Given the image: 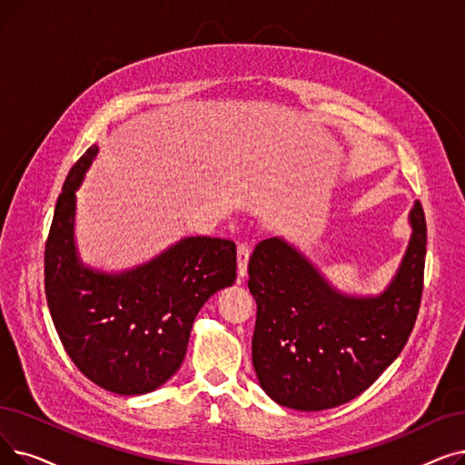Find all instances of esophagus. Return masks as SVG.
Instances as JSON below:
<instances>
[{
  "label": "esophagus",
  "instance_id": "34e87169",
  "mask_svg": "<svg viewBox=\"0 0 465 465\" xmlns=\"http://www.w3.org/2000/svg\"><path fill=\"white\" fill-rule=\"evenodd\" d=\"M249 256H251V243H249V241H241L239 247H237V275H239V281L247 275Z\"/></svg>",
  "mask_w": 465,
  "mask_h": 465
}]
</instances>
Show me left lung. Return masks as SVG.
I'll use <instances>...</instances> for the list:
<instances>
[{
  "label": "left lung",
  "mask_w": 465,
  "mask_h": 465,
  "mask_svg": "<svg viewBox=\"0 0 465 465\" xmlns=\"http://www.w3.org/2000/svg\"><path fill=\"white\" fill-rule=\"evenodd\" d=\"M412 239L388 291L341 296L281 239L260 241L249 260L256 300L252 365L275 402L325 411L369 390L405 348L420 312L426 216L411 211Z\"/></svg>",
  "instance_id": "obj_1"
}]
</instances>
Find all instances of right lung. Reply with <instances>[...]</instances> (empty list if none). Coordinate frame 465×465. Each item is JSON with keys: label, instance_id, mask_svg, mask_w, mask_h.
Here are the masks:
<instances>
[{"label": "right lung", "instance_id": "add662e5", "mask_svg": "<svg viewBox=\"0 0 465 465\" xmlns=\"http://www.w3.org/2000/svg\"><path fill=\"white\" fill-rule=\"evenodd\" d=\"M96 155L91 146L70 169L45 241V296L60 341L96 386L148 393L183 365L201 306L237 277L232 239L188 237L148 264L119 275L77 262L75 190Z\"/></svg>", "mask_w": 465, "mask_h": 465}]
</instances>
